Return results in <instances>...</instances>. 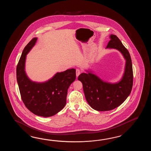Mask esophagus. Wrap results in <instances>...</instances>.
<instances>
[{
  "label": "esophagus",
  "mask_w": 151,
  "mask_h": 151,
  "mask_svg": "<svg viewBox=\"0 0 151 151\" xmlns=\"http://www.w3.org/2000/svg\"><path fill=\"white\" fill-rule=\"evenodd\" d=\"M80 73H81V72H80V70L79 69H77V70H76V76H77V77H78L80 75Z\"/></svg>",
  "instance_id": "34e87169"
}]
</instances>
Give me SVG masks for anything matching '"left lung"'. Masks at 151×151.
Listing matches in <instances>:
<instances>
[{"instance_id": "8db88e82", "label": "left lung", "mask_w": 151, "mask_h": 151, "mask_svg": "<svg viewBox=\"0 0 151 151\" xmlns=\"http://www.w3.org/2000/svg\"><path fill=\"white\" fill-rule=\"evenodd\" d=\"M106 48H113L121 52L126 60L122 78L116 83L103 81L92 71H87L78 77L83 83V92L90 106L98 111L112 110L125 101L133 86V69L131 58L128 50L116 35H111Z\"/></svg>"}]
</instances>
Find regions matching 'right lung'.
Returning <instances> with one entry per match:
<instances>
[{
	"mask_svg": "<svg viewBox=\"0 0 151 151\" xmlns=\"http://www.w3.org/2000/svg\"><path fill=\"white\" fill-rule=\"evenodd\" d=\"M37 38L29 42L24 49L17 66V80L23 103L27 109L38 116H54L64 107L68 87L76 78V70L57 72L43 82L33 81L25 72L26 55L35 46Z\"/></svg>",
	"mask_w": 151,
	"mask_h": 151,
	"instance_id": "add662e5",
	"label": "right lung"
}]
</instances>
